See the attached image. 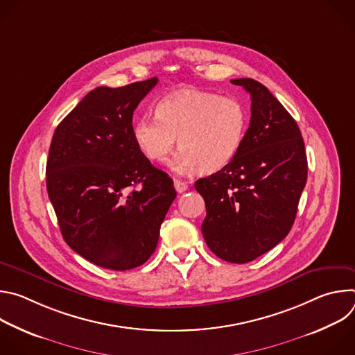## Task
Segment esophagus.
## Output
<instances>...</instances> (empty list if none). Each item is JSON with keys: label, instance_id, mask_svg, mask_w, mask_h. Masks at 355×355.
<instances>
[{"label": "esophagus", "instance_id": "obj_1", "mask_svg": "<svg viewBox=\"0 0 355 355\" xmlns=\"http://www.w3.org/2000/svg\"><path fill=\"white\" fill-rule=\"evenodd\" d=\"M174 187H175V191L178 192V193H182V192H185L187 189H188V184L187 182H184V181H181V180H174Z\"/></svg>", "mask_w": 355, "mask_h": 355}]
</instances>
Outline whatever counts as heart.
Wrapping results in <instances>:
<instances>
[{"mask_svg": "<svg viewBox=\"0 0 355 355\" xmlns=\"http://www.w3.org/2000/svg\"><path fill=\"white\" fill-rule=\"evenodd\" d=\"M248 128L241 101L199 89H180L162 98L156 118L141 116L132 132L136 144L153 162H164L177 137L180 151L171 170L187 174L196 168L215 173L237 156Z\"/></svg>", "mask_w": 355, "mask_h": 355, "instance_id": "b5f03b06", "label": "heart"}]
</instances>
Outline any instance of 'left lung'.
<instances>
[{"instance_id":"8db88e82","label":"left lung","mask_w":355,"mask_h":355,"mask_svg":"<svg viewBox=\"0 0 355 355\" xmlns=\"http://www.w3.org/2000/svg\"><path fill=\"white\" fill-rule=\"evenodd\" d=\"M251 96V118L237 156L195 189L207 205L202 234L219 259L244 264L289 233L308 178L305 143L295 119L261 83L236 78Z\"/></svg>"}]
</instances>
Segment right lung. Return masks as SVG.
Returning a JSON list of instances; mask_svg holds the SVG:
<instances>
[{
    "instance_id": "obj_1",
    "label": "right lung",
    "mask_w": 355,
    "mask_h": 355,
    "mask_svg": "<svg viewBox=\"0 0 355 355\" xmlns=\"http://www.w3.org/2000/svg\"><path fill=\"white\" fill-rule=\"evenodd\" d=\"M157 81L92 89L50 143L46 187L63 239L103 268L144 264L177 196L173 180L141 153L132 132L135 110Z\"/></svg>"
}]
</instances>
